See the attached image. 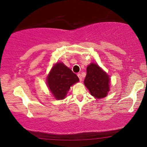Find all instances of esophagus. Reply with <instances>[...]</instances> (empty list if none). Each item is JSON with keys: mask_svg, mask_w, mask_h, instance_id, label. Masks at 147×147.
<instances>
[{"mask_svg": "<svg viewBox=\"0 0 147 147\" xmlns=\"http://www.w3.org/2000/svg\"><path fill=\"white\" fill-rule=\"evenodd\" d=\"M77 76H78V77L79 78V80L80 81H82V75L80 73H78V74H77Z\"/></svg>", "mask_w": 147, "mask_h": 147, "instance_id": "esophagus-1", "label": "esophagus"}]
</instances>
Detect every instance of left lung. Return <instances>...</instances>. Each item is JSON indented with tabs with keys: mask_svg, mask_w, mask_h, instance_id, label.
I'll return each instance as SVG.
<instances>
[{
	"mask_svg": "<svg viewBox=\"0 0 147 147\" xmlns=\"http://www.w3.org/2000/svg\"><path fill=\"white\" fill-rule=\"evenodd\" d=\"M109 78L98 65L91 63L87 67L84 84L92 96L101 98L106 96L109 91Z\"/></svg>",
	"mask_w": 147,
	"mask_h": 147,
	"instance_id": "obj_1",
	"label": "left lung"
}]
</instances>
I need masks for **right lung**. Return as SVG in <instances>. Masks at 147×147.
<instances>
[{"label": "right lung", "mask_w": 147, "mask_h": 147, "mask_svg": "<svg viewBox=\"0 0 147 147\" xmlns=\"http://www.w3.org/2000/svg\"><path fill=\"white\" fill-rule=\"evenodd\" d=\"M50 90L58 100L63 99L70 87L79 81L78 77L63 63H57L47 76Z\"/></svg>", "instance_id": "add662e5"}]
</instances>
